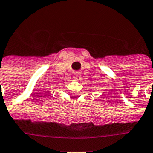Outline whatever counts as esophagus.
<instances>
[{
	"label": "esophagus",
	"mask_w": 153,
	"mask_h": 153,
	"mask_svg": "<svg viewBox=\"0 0 153 153\" xmlns=\"http://www.w3.org/2000/svg\"><path fill=\"white\" fill-rule=\"evenodd\" d=\"M74 79H75V80H79L80 79L79 75H75V76L74 77Z\"/></svg>",
	"instance_id": "esophagus-1"
}]
</instances>
